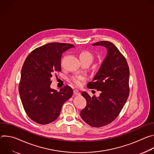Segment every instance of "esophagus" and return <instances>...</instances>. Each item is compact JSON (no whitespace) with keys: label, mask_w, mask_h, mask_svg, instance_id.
I'll return each instance as SVG.
<instances>
[{"label":"esophagus","mask_w":154,"mask_h":154,"mask_svg":"<svg viewBox=\"0 0 154 154\" xmlns=\"http://www.w3.org/2000/svg\"><path fill=\"white\" fill-rule=\"evenodd\" d=\"M74 94H75V95H77V96H79V95H80V91H79V90H77V89H75V90H74Z\"/></svg>","instance_id":"34e87169"}]
</instances>
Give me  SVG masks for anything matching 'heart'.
I'll return each instance as SVG.
<instances>
[{
	"mask_svg": "<svg viewBox=\"0 0 154 154\" xmlns=\"http://www.w3.org/2000/svg\"><path fill=\"white\" fill-rule=\"evenodd\" d=\"M79 57L80 62L81 61H86V62H88V63H91L93 60V54L91 52H90L89 51H81L79 54ZM85 79V77L75 76V77H72L71 80L75 85L79 86L82 85V82Z\"/></svg>",
	"mask_w": 154,
	"mask_h": 154,
	"instance_id": "b5f03b06",
	"label": "heart"
}]
</instances>
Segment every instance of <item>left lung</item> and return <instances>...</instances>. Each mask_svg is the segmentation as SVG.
<instances>
[{
    "label": "left lung",
    "mask_w": 154,
    "mask_h": 154,
    "mask_svg": "<svg viewBox=\"0 0 154 154\" xmlns=\"http://www.w3.org/2000/svg\"><path fill=\"white\" fill-rule=\"evenodd\" d=\"M93 46H103L107 51L93 82L87 85L101 93L99 97H91L85 91L82 93L86 105L81 110L80 116L91 127H100L118 117L128 99L129 68L126 59L112 42L102 41Z\"/></svg>",
    "instance_id": "obj_1"
}]
</instances>
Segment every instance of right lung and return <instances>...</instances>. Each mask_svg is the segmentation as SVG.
Here are the masks:
<instances>
[{"label":"right lung","instance_id":"obj_1","mask_svg":"<svg viewBox=\"0 0 154 154\" xmlns=\"http://www.w3.org/2000/svg\"><path fill=\"white\" fill-rule=\"evenodd\" d=\"M72 48V44L48 43L33 50L24 61L19 92L27 115L36 123L47 124L56 120L63 104L72 96L69 86L58 92L51 88L52 74L61 71L63 53Z\"/></svg>","mask_w":154,"mask_h":154}]
</instances>
